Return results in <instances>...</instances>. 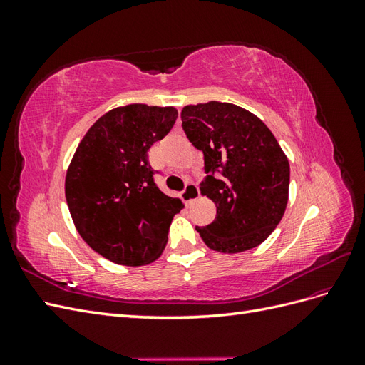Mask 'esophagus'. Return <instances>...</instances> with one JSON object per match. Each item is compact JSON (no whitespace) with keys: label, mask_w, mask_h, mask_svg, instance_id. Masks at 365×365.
<instances>
[{"label":"esophagus","mask_w":365,"mask_h":365,"mask_svg":"<svg viewBox=\"0 0 365 365\" xmlns=\"http://www.w3.org/2000/svg\"><path fill=\"white\" fill-rule=\"evenodd\" d=\"M182 197H184L185 204H192L193 201H196L197 197H200V189H197V185H195L192 182L187 184L184 192H182Z\"/></svg>","instance_id":"obj_1"}]
</instances>
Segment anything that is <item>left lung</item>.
Instances as JSON below:
<instances>
[{"label":"left lung","mask_w":365,"mask_h":365,"mask_svg":"<svg viewBox=\"0 0 365 365\" xmlns=\"http://www.w3.org/2000/svg\"><path fill=\"white\" fill-rule=\"evenodd\" d=\"M182 129L202 150L201 193L216 204V217L196 227L204 244L235 254L260 245L282 220L289 197V161L263 121L233 103L187 105Z\"/></svg>","instance_id":"8db88e82"}]
</instances>
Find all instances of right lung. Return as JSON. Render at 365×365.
Listing matches in <instances>:
<instances>
[{"label":"right lung","mask_w":365,"mask_h":365,"mask_svg":"<svg viewBox=\"0 0 365 365\" xmlns=\"http://www.w3.org/2000/svg\"><path fill=\"white\" fill-rule=\"evenodd\" d=\"M173 106L132 103L103 114L77 146L65 197L77 233L96 252L125 267L155 262L172 219L184 208L153 182L148 150L173 128Z\"/></svg>","instance_id":"add662e5"}]
</instances>
